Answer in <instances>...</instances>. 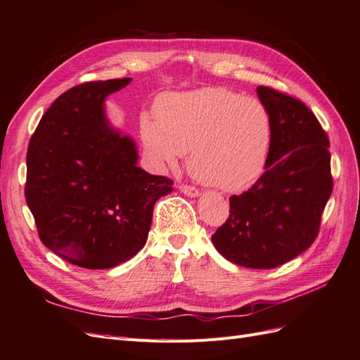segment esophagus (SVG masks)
<instances>
[{
	"label": "esophagus",
	"instance_id": "esophagus-1",
	"mask_svg": "<svg viewBox=\"0 0 360 360\" xmlns=\"http://www.w3.org/2000/svg\"><path fill=\"white\" fill-rule=\"evenodd\" d=\"M181 193H184L186 196H190V198H198L199 196V190L195 188V187H190V186H181L179 187Z\"/></svg>",
	"mask_w": 360,
	"mask_h": 360
}]
</instances>
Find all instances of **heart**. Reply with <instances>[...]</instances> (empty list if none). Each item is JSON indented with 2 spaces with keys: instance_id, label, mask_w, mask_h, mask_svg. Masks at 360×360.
<instances>
[{
  "instance_id": "1",
  "label": "heart",
  "mask_w": 360,
  "mask_h": 360,
  "mask_svg": "<svg viewBox=\"0 0 360 360\" xmlns=\"http://www.w3.org/2000/svg\"><path fill=\"white\" fill-rule=\"evenodd\" d=\"M141 132L161 165L174 167L188 153L190 172L228 193L248 190L262 178L274 134L260 100L225 88L165 96L156 105V122L146 120Z\"/></svg>"
}]
</instances>
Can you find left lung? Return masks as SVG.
<instances>
[{
  "instance_id": "obj_1",
  "label": "left lung",
  "mask_w": 360,
  "mask_h": 360,
  "mask_svg": "<svg viewBox=\"0 0 360 360\" xmlns=\"http://www.w3.org/2000/svg\"><path fill=\"white\" fill-rule=\"evenodd\" d=\"M272 117L266 172L240 196L229 198V217L211 236L228 262L272 269L315 242L333 190L328 138L302 101L268 86L257 88Z\"/></svg>"
}]
</instances>
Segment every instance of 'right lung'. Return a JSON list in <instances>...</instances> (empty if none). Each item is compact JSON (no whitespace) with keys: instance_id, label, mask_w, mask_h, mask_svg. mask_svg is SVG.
Listing matches in <instances>:
<instances>
[{"instance_id":"1","label":"right lung","mask_w":360,"mask_h":360,"mask_svg":"<svg viewBox=\"0 0 360 360\" xmlns=\"http://www.w3.org/2000/svg\"><path fill=\"white\" fill-rule=\"evenodd\" d=\"M131 77L88 82L54 101L27 150L25 200L42 243L85 269H109L143 250L153 205L172 181L138 167L136 144L106 117L105 100Z\"/></svg>"}]
</instances>
